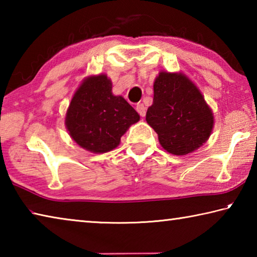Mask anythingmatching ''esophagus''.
Returning <instances> with one entry per match:
<instances>
[{
  "mask_svg": "<svg viewBox=\"0 0 257 257\" xmlns=\"http://www.w3.org/2000/svg\"><path fill=\"white\" fill-rule=\"evenodd\" d=\"M136 110H137V112L139 113V114H141V116H145V114H146V107H145L144 104L138 103L137 105H136Z\"/></svg>",
  "mask_w": 257,
  "mask_h": 257,
  "instance_id": "1",
  "label": "esophagus"
}]
</instances>
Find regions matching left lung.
Segmentation results:
<instances>
[{"label":"left lung","mask_w":257,"mask_h":257,"mask_svg":"<svg viewBox=\"0 0 257 257\" xmlns=\"http://www.w3.org/2000/svg\"><path fill=\"white\" fill-rule=\"evenodd\" d=\"M153 104L146 121L163 149L187 155L203 146L214 127V115L198 87L182 72L161 71L155 78Z\"/></svg>","instance_id":"left-lung-1"}]
</instances>
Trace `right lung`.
I'll return each instance as SVG.
<instances>
[{"instance_id": "obj_1", "label": "right lung", "mask_w": 257, "mask_h": 257, "mask_svg": "<svg viewBox=\"0 0 257 257\" xmlns=\"http://www.w3.org/2000/svg\"><path fill=\"white\" fill-rule=\"evenodd\" d=\"M139 119L122 96L113 95L110 78L99 73L82 80L69 104L64 123L81 149L101 154L118 147L121 137Z\"/></svg>"}]
</instances>
